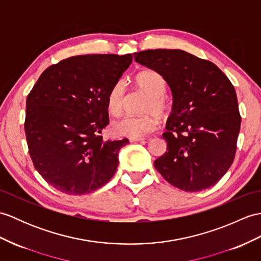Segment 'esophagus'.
I'll use <instances>...</instances> for the list:
<instances>
[{"instance_id":"esophagus-1","label":"esophagus","mask_w":261,"mask_h":261,"mask_svg":"<svg viewBox=\"0 0 261 261\" xmlns=\"http://www.w3.org/2000/svg\"><path fill=\"white\" fill-rule=\"evenodd\" d=\"M131 142H141L144 141V138H130Z\"/></svg>"}]
</instances>
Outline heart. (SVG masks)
Segmentation results:
<instances>
[{
	"mask_svg": "<svg viewBox=\"0 0 261 261\" xmlns=\"http://www.w3.org/2000/svg\"><path fill=\"white\" fill-rule=\"evenodd\" d=\"M135 81L137 86L148 94L143 116H126L112 125V130L119 137L141 138L156 129L159 117H165L169 111V101L166 98L167 83L159 72L144 70L139 72ZM125 98V83L118 80L107 94V108L112 116L118 117L123 111Z\"/></svg>",
	"mask_w": 261,
	"mask_h": 261,
	"instance_id": "obj_1",
	"label": "heart"
}]
</instances>
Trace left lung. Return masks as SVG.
Returning a JSON list of instances; mask_svg holds the SVG:
<instances>
[{
    "instance_id": "1",
    "label": "left lung",
    "mask_w": 261,
    "mask_h": 261,
    "mask_svg": "<svg viewBox=\"0 0 261 261\" xmlns=\"http://www.w3.org/2000/svg\"><path fill=\"white\" fill-rule=\"evenodd\" d=\"M133 56L165 77L173 98L162 135L168 148L154 161L155 169L187 192L213 187L231 167L237 149L241 117L232 83L213 62L182 50Z\"/></svg>"
}]
</instances>
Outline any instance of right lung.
Here are the masks:
<instances>
[{"mask_svg":"<svg viewBox=\"0 0 261 261\" xmlns=\"http://www.w3.org/2000/svg\"><path fill=\"white\" fill-rule=\"evenodd\" d=\"M132 62V54H87L48 66L27 99L25 130L34 168L57 190L72 196L105 186L129 143L103 140L107 94Z\"/></svg>","mask_w":261,"mask_h":261,"instance_id":"right-lung-1","label":"right lung"}]
</instances>
